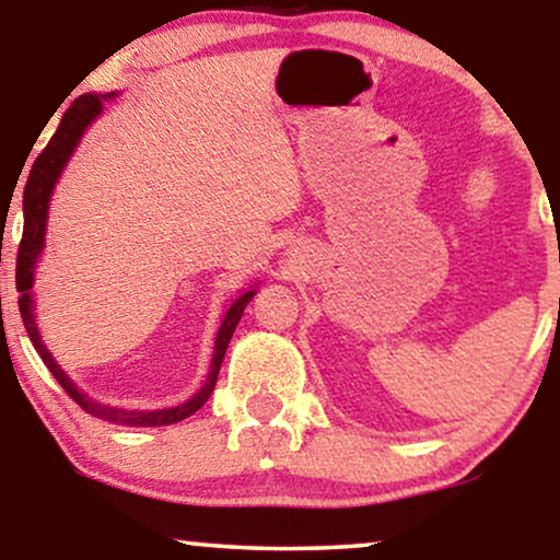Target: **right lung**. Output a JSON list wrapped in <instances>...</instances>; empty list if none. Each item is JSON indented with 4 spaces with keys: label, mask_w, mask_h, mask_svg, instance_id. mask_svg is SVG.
Masks as SVG:
<instances>
[{
    "label": "right lung",
    "mask_w": 560,
    "mask_h": 560,
    "mask_svg": "<svg viewBox=\"0 0 560 560\" xmlns=\"http://www.w3.org/2000/svg\"><path fill=\"white\" fill-rule=\"evenodd\" d=\"M102 112V98L96 94H86L79 96L75 102L68 106L63 112V119L56 132H52L50 142L45 144V150L35 158L33 171L27 175L25 183V194H22V209H25V229H22V240H20V249H18V270H14V282H18V293L20 295V313H22V324L27 328L30 341L37 349V354L45 362V366L52 372V377L58 380V385L66 389L68 397H73V402H79L89 416L102 418L106 423H117V425H129V428H150V425H171L178 423V420H186L188 416H194L198 408H203V402L209 400L213 387H217V377L221 370V362H224L226 347L232 341V334L236 324H240L244 308L247 303L255 298V290H247V293L236 298L232 303V308L226 311L224 320H221L219 336H217V349H213V359H211V372L206 377V385L198 389V393L190 397L188 402L175 405V408L167 410H121V408H109V405H102L96 400H91L81 393L79 387L73 385L71 380L66 377L63 370L56 364V359L50 357V351L45 349V343L40 341V334H37L35 326V316H33V298H30V288H33V275H35V262L37 255L43 252V242H45V221H48V201L52 194V186H56L60 171H63L68 158L75 144H79L83 129H86L91 121H94L96 114Z\"/></svg>",
    "instance_id": "right-lung-1"
}]
</instances>
